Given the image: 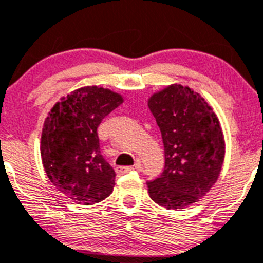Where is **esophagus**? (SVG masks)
<instances>
[{"label":"esophagus","mask_w":263,"mask_h":263,"mask_svg":"<svg viewBox=\"0 0 263 263\" xmlns=\"http://www.w3.org/2000/svg\"><path fill=\"white\" fill-rule=\"evenodd\" d=\"M141 167H143L141 162L140 161H137L136 164H135V169L140 170ZM131 170H134V167L132 166H118L117 167V173H120V174H123V173H128V172H131Z\"/></svg>","instance_id":"obj_1"}]
</instances>
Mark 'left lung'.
I'll return each mask as SVG.
<instances>
[{
  "label": "left lung",
  "instance_id": "1",
  "mask_svg": "<svg viewBox=\"0 0 263 263\" xmlns=\"http://www.w3.org/2000/svg\"><path fill=\"white\" fill-rule=\"evenodd\" d=\"M148 106L160 127L165 169L148 182L151 199L167 210L199 202L216 183L226 141L215 111L189 86L172 84L149 97Z\"/></svg>",
  "mask_w": 263,
  "mask_h": 263
}]
</instances>
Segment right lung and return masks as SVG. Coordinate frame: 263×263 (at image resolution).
Instances as JSON below:
<instances>
[{"label": "right lung", "mask_w": 263, "mask_h": 263, "mask_svg": "<svg viewBox=\"0 0 263 263\" xmlns=\"http://www.w3.org/2000/svg\"><path fill=\"white\" fill-rule=\"evenodd\" d=\"M123 101L106 87L84 86L61 97L44 120L40 156L47 177L77 204L102 202L114 190L115 172L101 155L97 128Z\"/></svg>", "instance_id": "add662e5"}]
</instances>
